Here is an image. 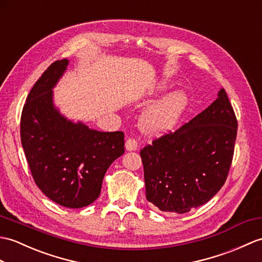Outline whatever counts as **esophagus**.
Listing matches in <instances>:
<instances>
[{"label": "esophagus", "mask_w": 262, "mask_h": 262, "mask_svg": "<svg viewBox=\"0 0 262 262\" xmlns=\"http://www.w3.org/2000/svg\"><path fill=\"white\" fill-rule=\"evenodd\" d=\"M125 146H126V149L127 150H136L137 147H138L137 141H136L135 138H128V139H127Z\"/></svg>", "instance_id": "esophagus-1"}]
</instances>
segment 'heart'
<instances>
[{"instance_id": "1", "label": "heart", "mask_w": 262, "mask_h": 262, "mask_svg": "<svg viewBox=\"0 0 262 262\" xmlns=\"http://www.w3.org/2000/svg\"><path fill=\"white\" fill-rule=\"evenodd\" d=\"M166 87L167 82H163L160 89ZM187 103L188 98L183 91H175L145 111L139 120V126L148 135H159L171 130L184 113Z\"/></svg>"}]
</instances>
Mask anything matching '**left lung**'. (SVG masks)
Listing matches in <instances>:
<instances>
[{
	"label": "left lung",
	"instance_id": "obj_1",
	"mask_svg": "<svg viewBox=\"0 0 262 262\" xmlns=\"http://www.w3.org/2000/svg\"><path fill=\"white\" fill-rule=\"evenodd\" d=\"M238 121L226 90L178 130L141 150L146 199L164 212L186 213L205 204L226 183Z\"/></svg>",
	"mask_w": 262,
	"mask_h": 262
}]
</instances>
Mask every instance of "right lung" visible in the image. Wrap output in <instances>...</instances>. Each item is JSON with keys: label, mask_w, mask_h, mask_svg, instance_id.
<instances>
[{"label": "right lung", "mask_w": 262, "mask_h": 262, "mask_svg": "<svg viewBox=\"0 0 262 262\" xmlns=\"http://www.w3.org/2000/svg\"><path fill=\"white\" fill-rule=\"evenodd\" d=\"M69 60L53 62L34 83L21 115V143L35 184L53 202L79 209L99 196L103 176L124 154L123 132L90 129L60 114L52 89Z\"/></svg>", "instance_id": "obj_1"}]
</instances>
